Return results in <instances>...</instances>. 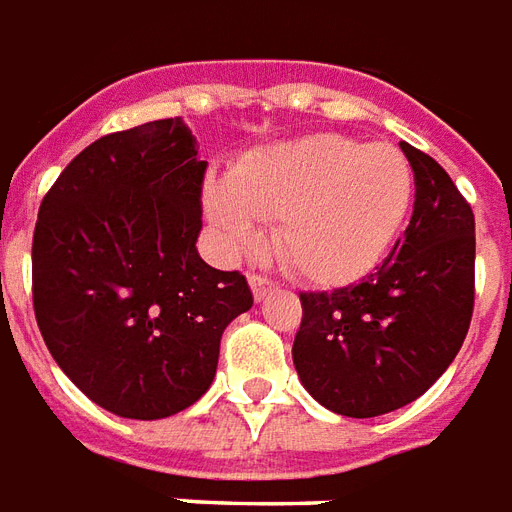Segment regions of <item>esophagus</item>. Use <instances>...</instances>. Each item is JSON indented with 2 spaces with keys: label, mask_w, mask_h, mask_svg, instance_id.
<instances>
[{
  "label": "esophagus",
  "mask_w": 512,
  "mask_h": 512,
  "mask_svg": "<svg viewBox=\"0 0 512 512\" xmlns=\"http://www.w3.org/2000/svg\"><path fill=\"white\" fill-rule=\"evenodd\" d=\"M249 287H252V293H255L257 301H263L271 290H274V282L268 279V276H260V274H252L249 276Z\"/></svg>",
  "instance_id": "1"
}]
</instances>
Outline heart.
Segmentation results:
<instances>
[{"mask_svg": "<svg viewBox=\"0 0 512 512\" xmlns=\"http://www.w3.org/2000/svg\"><path fill=\"white\" fill-rule=\"evenodd\" d=\"M410 160L391 143L306 135L244 154L206 187V214L230 249L260 241L276 219V249L314 285H347L388 255L410 214Z\"/></svg>", "mask_w": 512, "mask_h": 512, "instance_id": "heart-1", "label": "heart"}]
</instances>
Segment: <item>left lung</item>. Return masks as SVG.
Here are the masks:
<instances>
[{"mask_svg": "<svg viewBox=\"0 0 512 512\" xmlns=\"http://www.w3.org/2000/svg\"><path fill=\"white\" fill-rule=\"evenodd\" d=\"M415 173L404 236L374 274L301 293L293 363L325 410L374 418L410 404L445 374L475 306V214L445 168L401 143Z\"/></svg>", "mask_w": 512, "mask_h": 512, "instance_id": "1", "label": "left lung"}]
</instances>
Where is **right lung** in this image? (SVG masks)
Wrapping results in <instances>:
<instances>
[{
    "mask_svg": "<svg viewBox=\"0 0 512 512\" xmlns=\"http://www.w3.org/2000/svg\"><path fill=\"white\" fill-rule=\"evenodd\" d=\"M203 176L198 140L176 116L94 140L40 203L34 317L59 369L119 418L195 404L222 333L252 309L244 276L198 255Z\"/></svg>",
    "mask_w": 512,
    "mask_h": 512,
    "instance_id": "obj_1",
    "label": "right lung"
}]
</instances>
